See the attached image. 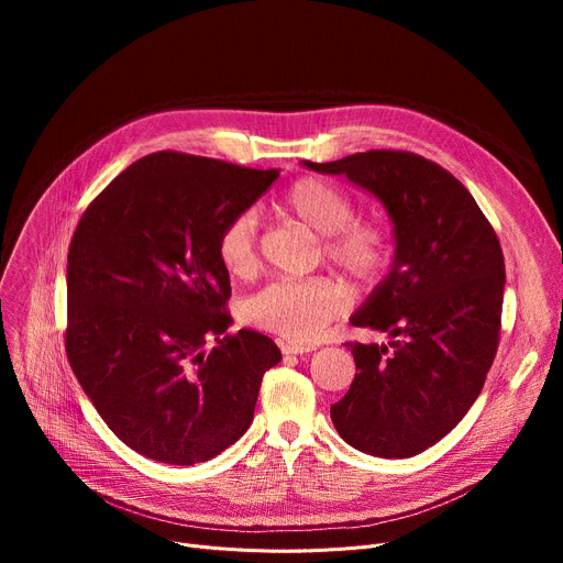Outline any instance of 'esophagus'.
Here are the masks:
<instances>
[{
	"instance_id": "1",
	"label": "esophagus",
	"mask_w": 563,
	"mask_h": 563,
	"mask_svg": "<svg viewBox=\"0 0 563 563\" xmlns=\"http://www.w3.org/2000/svg\"><path fill=\"white\" fill-rule=\"evenodd\" d=\"M280 351L285 353V356H299V353H310L314 351V346H301V344H280Z\"/></svg>"
}]
</instances>
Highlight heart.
<instances>
[{
    "label": "heart",
    "instance_id": "1",
    "mask_svg": "<svg viewBox=\"0 0 563 563\" xmlns=\"http://www.w3.org/2000/svg\"><path fill=\"white\" fill-rule=\"evenodd\" d=\"M287 212L323 236V255L351 280L374 283L386 272L390 249L378 225L356 223L351 198L317 177H306L285 196ZM217 255L234 278L257 269V212L242 210L230 217L219 236ZM344 310L342 289L323 278L278 280L253 294L242 306L249 327L278 335L291 344H308Z\"/></svg>",
    "mask_w": 563,
    "mask_h": 563
}]
</instances>
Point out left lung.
<instances>
[{
  "label": "left lung",
  "instance_id": "8db88e82",
  "mask_svg": "<svg viewBox=\"0 0 563 563\" xmlns=\"http://www.w3.org/2000/svg\"><path fill=\"white\" fill-rule=\"evenodd\" d=\"M303 166L346 175L395 225L390 272L349 319L390 342H346L356 378L331 420L365 454L416 456L463 420L493 365L505 299L497 234L456 177L416 153L369 151Z\"/></svg>",
  "mask_w": 563,
  "mask_h": 563
}]
</instances>
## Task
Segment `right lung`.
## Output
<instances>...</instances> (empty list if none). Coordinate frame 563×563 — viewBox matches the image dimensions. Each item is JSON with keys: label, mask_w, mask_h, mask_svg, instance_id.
<instances>
[{"label": "right lung", "mask_w": 563, "mask_h": 563, "mask_svg": "<svg viewBox=\"0 0 563 563\" xmlns=\"http://www.w3.org/2000/svg\"><path fill=\"white\" fill-rule=\"evenodd\" d=\"M183 153L128 166L86 207L68 251L66 351L79 386L134 452L170 465L221 454L280 363L272 338L225 335L223 223L278 180ZM218 346L203 351V342Z\"/></svg>", "instance_id": "add662e5"}]
</instances>
